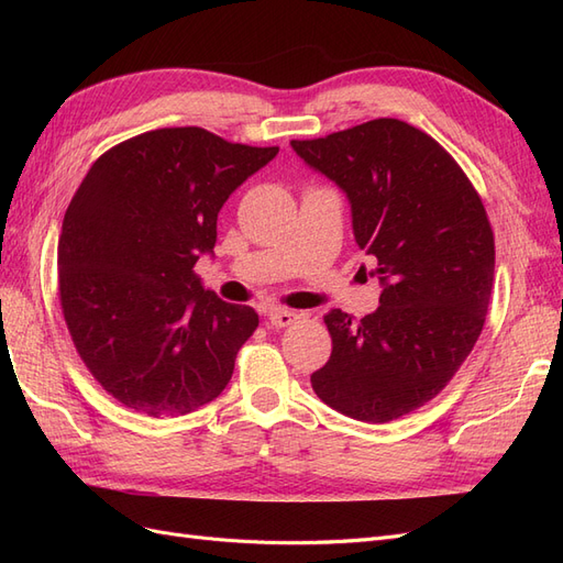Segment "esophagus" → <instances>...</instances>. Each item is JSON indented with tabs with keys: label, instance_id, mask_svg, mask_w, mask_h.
Returning <instances> with one entry per match:
<instances>
[{
	"label": "esophagus",
	"instance_id": "esophagus-1",
	"mask_svg": "<svg viewBox=\"0 0 563 563\" xmlns=\"http://www.w3.org/2000/svg\"><path fill=\"white\" fill-rule=\"evenodd\" d=\"M265 319H267L269 327L284 329V327H291V323L298 319V314H296V312H291V310L275 308V310H267V312H265Z\"/></svg>",
	"mask_w": 563,
	"mask_h": 563
}]
</instances>
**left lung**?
Segmentation results:
<instances>
[{"instance_id":"obj_1","label":"left lung","mask_w":563,"mask_h":563,"mask_svg":"<svg viewBox=\"0 0 563 563\" xmlns=\"http://www.w3.org/2000/svg\"><path fill=\"white\" fill-rule=\"evenodd\" d=\"M291 147L347 195L354 240L383 284L376 312L323 317L333 352L312 389L354 420H397L446 387L484 329L496 244L482 197L432 135L401 119Z\"/></svg>"}]
</instances>
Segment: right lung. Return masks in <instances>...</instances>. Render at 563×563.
<instances>
[{"label":"right lung","mask_w":563,"mask_h":563,"mask_svg":"<svg viewBox=\"0 0 563 563\" xmlns=\"http://www.w3.org/2000/svg\"><path fill=\"white\" fill-rule=\"evenodd\" d=\"M279 147L228 143L199 126L157 129L100 155L63 218L58 291L91 376L147 416L213 401L258 327L249 305L203 288L228 197Z\"/></svg>","instance_id":"1"}]
</instances>
